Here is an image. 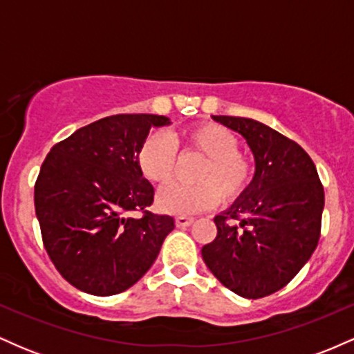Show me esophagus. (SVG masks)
I'll return each instance as SVG.
<instances>
[{
  "mask_svg": "<svg viewBox=\"0 0 354 354\" xmlns=\"http://www.w3.org/2000/svg\"><path fill=\"white\" fill-rule=\"evenodd\" d=\"M174 221H176L178 228H186V226H189L191 223L194 221V219L191 218V216H176V219H174Z\"/></svg>",
  "mask_w": 354,
  "mask_h": 354,
  "instance_id": "obj_1",
  "label": "esophagus"
}]
</instances>
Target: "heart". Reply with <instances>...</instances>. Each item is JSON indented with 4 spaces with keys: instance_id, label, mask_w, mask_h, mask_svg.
<instances>
[{
    "instance_id": "b5f03b06",
    "label": "heart",
    "mask_w": 354,
    "mask_h": 354,
    "mask_svg": "<svg viewBox=\"0 0 354 354\" xmlns=\"http://www.w3.org/2000/svg\"><path fill=\"white\" fill-rule=\"evenodd\" d=\"M238 146L234 133L214 123L189 126L171 138L156 131L138 146L136 165L146 180L165 185L176 171L178 149L205 156L194 176L198 185L174 183L161 189L156 200L165 213L196 214L218 206L221 198L234 201L250 189L256 166L253 158Z\"/></svg>"
}]
</instances>
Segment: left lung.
I'll use <instances>...</instances> for the list:
<instances>
[{"instance_id": "obj_1", "label": "left lung", "mask_w": 354, "mask_h": 354, "mask_svg": "<svg viewBox=\"0 0 354 354\" xmlns=\"http://www.w3.org/2000/svg\"><path fill=\"white\" fill-rule=\"evenodd\" d=\"M246 138L256 160L250 189L214 216L216 238L201 256L223 286L243 298L273 295L298 274L319 241L324 189L296 141L241 116H213ZM239 221L238 225L230 219Z\"/></svg>"}]
</instances>
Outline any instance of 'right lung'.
<instances>
[{"label":"right lung","mask_w":354,"mask_h":354,"mask_svg":"<svg viewBox=\"0 0 354 354\" xmlns=\"http://www.w3.org/2000/svg\"><path fill=\"white\" fill-rule=\"evenodd\" d=\"M166 116L115 115L76 129L48 153L35 183L44 250L84 293H123L153 266L174 228L154 214V189L136 165L138 146ZM138 210L141 217H131Z\"/></svg>","instance_id":"add662e5"}]
</instances>
